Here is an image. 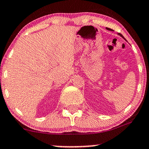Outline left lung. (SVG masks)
Listing matches in <instances>:
<instances>
[{
    "instance_id": "left-lung-1",
    "label": "left lung",
    "mask_w": 149,
    "mask_h": 149,
    "mask_svg": "<svg viewBox=\"0 0 149 149\" xmlns=\"http://www.w3.org/2000/svg\"><path fill=\"white\" fill-rule=\"evenodd\" d=\"M107 29H108V30H110V31H112V29H109V28H107ZM119 34V35L120 36H122L123 38H124V37L122 35H121V34L120 33H118Z\"/></svg>"
}]
</instances>
